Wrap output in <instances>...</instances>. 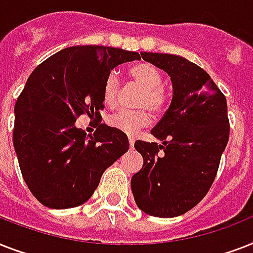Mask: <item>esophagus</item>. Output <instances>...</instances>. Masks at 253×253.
Listing matches in <instances>:
<instances>
[{
	"label": "esophagus",
	"instance_id": "esophagus-1",
	"mask_svg": "<svg viewBox=\"0 0 253 253\" xmlns=\"http://www.w3.org/2000/svg\"><path fill=\"white\" fill-rule=\"evenodd\" d=\"M134 143L135 139L132 136H128V144H130V148H134Z\"/></svg>",
	"mask_w": 253,
	"mask_h": 253
}]
</instances>
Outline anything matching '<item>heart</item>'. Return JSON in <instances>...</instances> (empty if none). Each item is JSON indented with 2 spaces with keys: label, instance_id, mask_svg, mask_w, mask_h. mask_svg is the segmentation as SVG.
<instances>
[{
  "label": "heart",
  "instance_id": "1",
  "mask_svg": "<svg viewBox=\"0 0 253 253\" xmlns=\"http://www.w3.org/2000/svg\"><path fill=\"white\" fill-rule=\"evenodd\" d=\"M128 76L139 86L143 87V94L139 99V107H146L154 113H160L167 103V94L163 89V76L160 71L148 63H139L128 69ZM118 93L119 79L115 73H110L103 83V102L109 106L115 105ZM107 123L115 130L134 135L140 128L150 126L151 114L147 110H119L107 118Z\"/></svg>",
  "mask_w": 253,
  "mask_h": 253
}]
</instances>
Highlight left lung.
I'll list each match as a JSON object with an SVG mask.
<instances>
[{
	"instance_id": "1",
	"label": "left lung",
	"mask_w": 253,
	"mask_h": 253,
	"mask_svg": "<svg viewBox=\"0 0 253 253\" xmlns=\"http://www.w3.org/2000/svg\"><path fill=\"white\" fill-rule=\"evenodd\" d=\"M140 55L168 73L173 97L151 131L160 143L135 142L143 167L131 178V190L146 214L173 218L194 208L214 182L230 136L227 102L208 72L185 57Z\"/></svg>"
}]
</instances>
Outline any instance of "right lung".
<instances>
[{
    "mask_svg": "<svg viewBox=\"0 0 253 253\" xmlns=\"http://www.w3.org/2000/svg\"><path fill=\"white\" fill-rule=\"evenodd\" d=\"M138 52L75 45L39 64L14 107L13 143L23 180L42 205L71 209L86 202L103 172L128 151L126 134L101 123L93 135L77 128L83 114L99 119L103 83Z\"/></svg>",
    "mask_w": 253,
    "mask_h": 253,
    "instance_id": "add662e5",
    "label": "right lung"
}]
</instances>
